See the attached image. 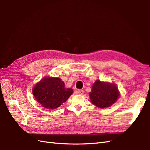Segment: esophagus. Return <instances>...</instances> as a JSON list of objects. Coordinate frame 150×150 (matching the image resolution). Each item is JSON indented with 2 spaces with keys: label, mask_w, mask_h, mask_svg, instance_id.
Returning <instances> with one entry per match:
<instances>
[{
  "label": "esophagus",
  "mask_w": 150,
  "mask_h": 150,
  "mask_svg": "<svg viewBox=\"0 0 150 150\" xmlns=\"http://www.w3.org/2000/svg\"><path fill=\"white\" fill-rule=\"evenodd\" d=\"M78 93L79 95H83L84 94V90H78Z\"/></svg>",
  "instance_id": "1"
}]
</instances>
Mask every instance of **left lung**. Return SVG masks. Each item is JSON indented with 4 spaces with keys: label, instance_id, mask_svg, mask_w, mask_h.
<instances>
[{
    "label": "left lung",
    "instance_id": "obj_1",
    "mask_svg": "<svg viewBox=\"0 0 150 150\" xmlns=\"http://www.w3.org/2000/svg\"><path fill=\"white\" fill-rule=\"evenodd\" d=\"M89 95L92 104L99 108H105L116 103L120 97V92L116 84L97 80Z\"/></svg>",
    "mask_w": 150,
    "mask_h": 150
}]
</instances>
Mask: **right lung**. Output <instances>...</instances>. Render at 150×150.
<instances>
[{
    "instance_id": "add662e5",
    "label": "right lung",
    "mask_w": 150,
    "mask_h": 150,
    "mask_svg": "<svg viewBox=\"0 0 150 150\" xmlns=\"http://www.w3.org/2000/svg\"><path fill=\"white\" fill-rule=\"evenodd\" d=\"M72 88H67L59 77H43L34 86L32 93L40 106L55 110L66 103L73 93Z\"/></svg>"
}]
</instances>
